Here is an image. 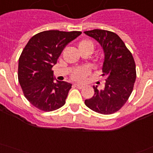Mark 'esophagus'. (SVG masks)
<instances>
[{"label": "esophagus", "mask_w": 153, "mask_h": 153, "mask_svg": "<svg viewBox=\"0 0 153 153\" xmlns=\"http://www.w3.org/2000/svg\"><path fill=\"white\" fill-rule=\"evenodd\" d=\"M74 86H75L76 88H79V89H81V88H84V85H83V84H74Z\"/></svg>", "instance_id": "esophagus-1"}]
</instances>
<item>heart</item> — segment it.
<instances>
[{"instance_id":"b5f03b06","label":"heart","mask_w":153,"mask_h":153,"mask_svg":"<svg viewBox=\"0 0 153 153\" xmlns=\"http://www.w3.org/2000/svg\"><path fill=\"white\" fill-rule=\"evenodd\" d=\"M78 47H79V49L84 48H92V50L94 48L93 44L88 40H83L81 42H79ZM90 73L91 70L88 67L84 66V67L76 68L72 74V78L76 81L82 82L84 81L85 78L90 74Z\"/></svg>"}]
</instances>
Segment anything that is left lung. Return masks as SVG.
Instances as JSON below:
<instances>
[{"instance_id": "left-lung-1", "label": "left lung", "mask_w": 153, "mask_h": 153, "mask_svg": "<svg viewBox=\"0 0 153 153\" xmlns=\"http://www.w3.org/2000/svg\"><path fill=\"white\" fill-rule=\"evenodd\" d=\"M96 40L104 51L102 76H106L103 89L93 87L94 94L86 99L91 110L108 115L120 110L128 100L136 79V65L131 51L115 33L104 30L85 31Z\"/></svg>"}]
</instances>
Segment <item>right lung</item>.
Listing matches in <instances>:
<instances>
[{"mask_svg": "<svg viewBox=\"0 0 153 153\" xmlns=\"http://www.w3.org/2000/svg\"><path fill=\"white\" fill-rule=\"evenodd\" d=\"M79 31L47 30L34 35L22 50L19 59L18 78L26 98L45 112L56 110L65 103L72 84L54 82L52 67L62 51Z\"/></svg>", "mask_w": 153, "mask_h": 153, "instance_id": "obj_1", "label": "right lung"}]
</instances>
